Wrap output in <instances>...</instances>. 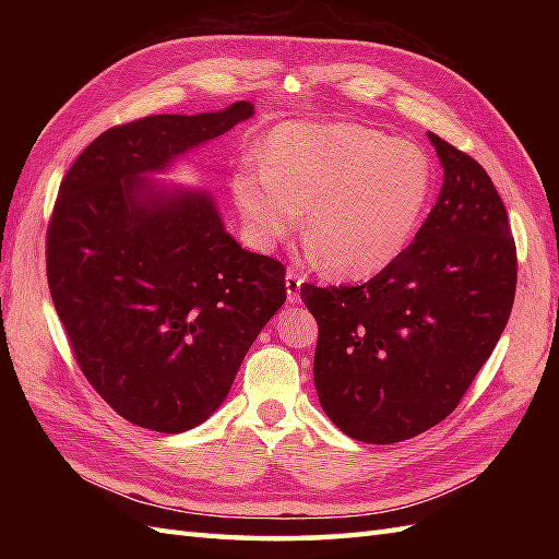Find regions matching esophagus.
<instances>
[{
  "instance_id": "esophagus-1",
  "label": "esophagus",
  "mask_w": 559,
  "mask_h": 559,
  "mask_svg": "<svg viewBox=\"0 0 559 559\" xmlns=\"http://www.w3.org/2000/svg\"><path fill=\"white\" fill-rule=\"evenodd\" d=\"M300 288H302V278L295 271H288L286 273V293H288L290 302L300 300Z\"/></svg>"
}]
</instances>
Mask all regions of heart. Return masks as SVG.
<instances>
[{
  "label": "heart",
  "instance_id": "b5f03b06",
  "mask_svg": "<svg viewBox=\"0 0 559 559\" xmlns=\"http://www.w3.org/2000/svg\"><path fill=\"white\" fill-rule=\"evenodd\" d=\"M245 230L271 249L298 230L334 278L362 281L406 252L435 187L427 153L353 122H290L271 132L264 163L233 175Z\"/></svg>",
  "mask_w": 559,
  "mask_h": 559
}]
</instances>
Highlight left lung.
<instances>
[{
    "mask_svg": "<svg viewBox=\"0 0 559 559\" xmlns=\"http://www.w3.org/2000/svg\"><path fill=\"white\" fill-rule=\"evenodd\" d=\"M427 136L444 185L406 252L362 286L300 290L319 326V403L341 432L367 444L403 442L442 423L514 305L516 247L490 175Z\"/></svg>",
    "mask_w": 559,
    "mask_h": 559,
    "instance_id": "8db88e82",
    "label": "left lung"
}]
</instances>
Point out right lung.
<instances>
[{
    "label": "right lung",
    "mask_w": 559,
    "mask_h": 559,
    "mask_svg": "<svg viewBox=\"0 0 559 559\" xmlns=\"http://www.w3.org/2000/svg\"><path fill=\"white\" fill-rule=\"evenodd\" d=\"M252 115L237 100L112 127L59 185L47 228L57 317L91 386L146 430L177 435L216 413L286 302V269L225 233L209 192L151 185Z\"/></svg>",
    "instance_id": "right-lung-1"
}]
</instances>
